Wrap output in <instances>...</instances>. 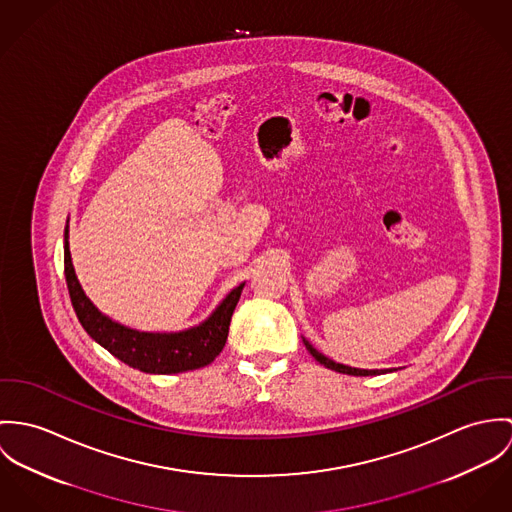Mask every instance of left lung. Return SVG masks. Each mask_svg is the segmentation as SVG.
<instances>
[{
    "label": "left lung",
    "mask_w": 512,
    "mask_h": 512,
    "mask_svg": "<svg viewBox=\"0 0 512 512\" xmlns=\"http://www.w3.org/2000/svg\"><path fill=\"white\" fill-rule=\"evenodd\" d=\"M304 345H306V349L312 353V357L316 359V361H320L324 367H328V369H334V371H338V373H345V375H355V377H367V375H381V373H387V371H379V369H375V371H367V369H355V367H347V365H341V363H336V361H332V359H328V357H324L320 351H316L308 341L304 340Z\"/></svg>",
    "instance_id": "obj_1"
}]
</instances>
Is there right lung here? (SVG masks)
<instances>
[{"label":"right lung","mask_w":512,"mask_h":512,"mask_svg":"<svg viewBox=\"0 0 512 512\" xmlns=\"http://www.w3.org/2000/svg\"><path fill=\"white\" fill-rule=\"evenodd\" d=\"M64 277L72 308L88 336L125 365L155 375H171L210 365L226 345L231 314L243 290V284L233 288L218 310L198 328L180 334H145L129 330L102 316L82 292L70 261L68 226L64 229Z\"/></svg>","instance_id":"1"}]
</instances>
